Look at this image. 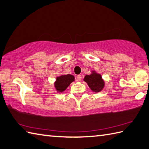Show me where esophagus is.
Listing matches in <instances>:
<instances>
[{
  "mask_svg": "<svg viewBox=\"0 0 149 149\" xmlns=\"http://www.w3.org/2000/svg\"><path fill=\"white\" fill-rule=\"evenodd\" d=\"M77 80L78 81H80L81 80V76L80 74L78 75L77 77Z\"/></svg>",
  "mask_w": 149,
  "mask_h": 149,
  "instance_id": "34e87169",
  "label": "esophagus"
}]
</instances>
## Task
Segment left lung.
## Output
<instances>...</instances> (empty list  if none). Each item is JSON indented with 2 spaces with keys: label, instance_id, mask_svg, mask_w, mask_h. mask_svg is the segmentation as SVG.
Here are the masks:
<instances>
[{
  "label": "left lung",
  "instance_id": "1",
  "mask_svg": "<svg viewBox=\"0 0 149 149\" xmlns=\"http://www.w3.org/2000/svg\"><path fill=\"white\" fill-rule=\"evenodd\" d=\"M84 81L87 84L91 90L94 92H100L104 87V81L101 74L94 70L91 71V74L85 75Z\"/></svg>",
  "mask_w": 149,
  "mask_h": 149
}]
</instances>
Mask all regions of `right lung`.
Here are the masks:
<instances>
[{"mask_svg":"<svg viewBox=\"0 0 149 149\" xmlns=\"http://www.w3.org/2000/svg\"><path fill=\"white\" fill-rule=\"evenodd\" d=\"M75 80L73 75L68 74H61L57 77L56 80L54 81V89L57 92H63L69 87L72 82Z\"/></svg>","mask_w":149,"mask_h":149,"instance_id":"1","label":"right lung"}]
</instances>
